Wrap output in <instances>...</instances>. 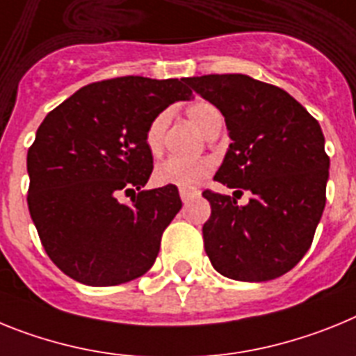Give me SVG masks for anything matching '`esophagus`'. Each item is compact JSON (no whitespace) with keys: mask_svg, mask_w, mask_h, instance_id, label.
Returning a JSON list of instances; mask_svg holds the SVG:
<instances>
[{"mask_svg":"<svg viewBox=\"0 0 356 356\" xmlns=\"http://www.w3.org/2000/svg\"><path fill=\"white\" fill-rule=\"evenodd\" d=\"M179 195H181V200L184 204H188L190 202L191 199H193V197L197 195V191H191V190H181L179 191Z\"/></svg>","mask_w":356,"mask_h":356,"instance_id":"34e87169","label":"esophagus"}]
</instances>
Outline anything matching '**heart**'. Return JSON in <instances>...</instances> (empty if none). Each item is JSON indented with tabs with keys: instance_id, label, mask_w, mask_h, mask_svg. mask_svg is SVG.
Returning a JSON list of instances; mask_svg holds the SVG:
<instances>
[{
	"instance_id": "heart-1",
	"label": "heart",
	"mask_w": 356,
	"mask_h": 356,
	"mask_svg": "<svg viewBox=\"0 0 356 356\" xmlns=\"http://www.w3.org/2000/svg\"><path fill=\"white\" fill-rule=\"evenodd\" d=\"M188 118L199 127L206 136H211L215 131H220L222 114L215 105L206 100L193 102L188 107ZM170 123V111L165 109L157 113L147 127L145 132V145L148 152L157 156L163 150L166 127ZM213 172V161L208 157L197 159H182V157H168L161 161L154 170V181L161 186H175L181 190H195L200 182Z\"/></svg>"
}]
</instances>
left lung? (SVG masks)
Here are the masks:
<instances>
[{"label":"left lung","instance_id":"left-lung-1","mask_svg":"<svg viewBox=\"0 0 356 356\" xmlns=\"http://www.w3.org/2000/svg\"><path fill=\"white\" fill-rule=\"evenodd\" d=\"M188 84L225 118L231 145L215 181L252 193L245 207L211 190L204 249L236 281L283 276L307 254L326 204L330 157L319 122L296 98L247 75L191 76Z\"/></svg>","mask_w":356,"mask_h":356}]
</instances>
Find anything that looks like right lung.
<instances>
[{"mask_svg":"<svg viewBox=\"0 0 356 356\" xmlns=\"http://www.w3.org/2000/svg\"><path fill=\"white\" fill-rule=\"evenodd\" d=\"M190 98L186 79L120 76L84 86L39 125L26 156L29 209L66 276L113 286L152 267L182 202L175 186L143 190L154 168L145 132ZM123 193H135L132 203L119 202Z\"/></svg>","mask_w":356,"mask_h":356,"instance_id":"1","label":"right lung"}]
</instances>
